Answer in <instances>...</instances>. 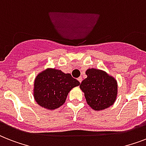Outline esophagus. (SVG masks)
Here are the masks:
<instances>
[{
	"mask_svg": "<svg viewBox=\"0 0 146 146\" xmlns=\"http://www.w3.org/2000/svg\"><path fill=\"white\" fill-rule=\"evenodd\" d=\"M78 81H79V82H82V77H81V76H80V77L78 78Z\"/></svg>",
	"mask_w": 146,
	"mask_h": 146,
	"instance_id": "obj_1",
	"label": "esophagus"
}]
</instances>
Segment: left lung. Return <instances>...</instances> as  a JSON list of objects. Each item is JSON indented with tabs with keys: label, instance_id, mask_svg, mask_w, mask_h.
<instances>
[{
	"label": "left lung",
	"instance_id": "left-lung-1",
	"mask_svg": "<svg viewBox=\"0 0 146 146\" xmlns=\"http://www.w3.org/2000/svg\"><path fill=\"white\" fill-rule=\"evenodd\" d=\"M86 74L87 78L82 80L80 87L87 104L95 111H102L113 104L117 96V80L98 69H88Z\"/></svg>",
	"mask_w": 146,
	"mask_h": 146
}]
</instances>
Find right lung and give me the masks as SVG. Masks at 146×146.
I'll list each match as a JSON object with an SVG mask.
<instances>
[{
    "instance_id": "right-lung-1",
    "label": "right lung",
    "mask_w": 146,
    "mask_h": 146,
    "mask_svg": "<svg viewBox=\"0 0 146 146\" xmlns=\"http://www.w3.org/2000/svg\"><path fill=\"white\" fill-rule=\"evenodd\" d=\"M80 84V82L72 77L70 73L48 68L35 77L33 96L40 106L48 110H54L63 105L70 91Z\"/></svg>"
}]
</instances>
